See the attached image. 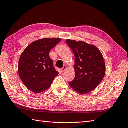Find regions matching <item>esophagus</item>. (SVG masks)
Returning a JSON list of instances; mask_svg holds the SVG:
<instances>
[{"label":"esophagus","mask_w":128,"mask_h":128,"mask_svg":"<svg viewBox=\"0 0 128 128\" xmlns=\"http://www.w3.org/2000/svg\"><path fill=\"white\" fill-rule=\"evenodd\" d=\"M66 66H64L62 67V72H64V71L66 70Z\"/></svg>","instance_id":"esophagus-1"}]
</instances>
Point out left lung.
Wrapping results in <instances>:
<instances>
[{"label": "left lung", "instance_id": "obj_1", "mask_svg": "<svg viewBox=\"0 0 128 128\" xmlns=\"http://www.w3.org/2000/svg\"><path fill=\"white\" fill-rule=\"evenodd\" d=\"M66 42L75 56L76 76L69 82V86L82 94L92 91L102 82L106 74L102 54L96 46L83 42L67 39Z\"/></svg>", "mask_w": 128, "mask_h": 128}]
</instances>
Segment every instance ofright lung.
<instances>
[{
	"instance_id": "add662e5",
	"label": "right lung",
	"mask_w": 128,
	"mask_h": 128,
	"mask_svg": "<svg viewBox=\"0 0 128 128\" xmlns=\"http://www.w3.org/2000/svg\"><path fill=\"white\" fill-rule=\"evenodd\" d=\"M61 40L60 38L39 39L32 42L22 53L19 61V75L30 90L36 93L44 92L58 75L49 54Z\"/></svg>"
}]
</instances>
